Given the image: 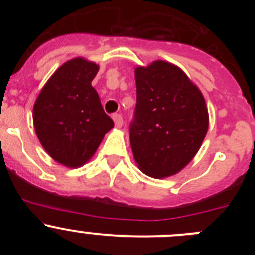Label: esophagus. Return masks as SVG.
<instances>
[{
  "instance_id": "esophagus-1",
  "label": "esophagus",
  "mask_w": 255,
  "mask_h": 255,
  "mask_svg": "<svg viewBox=\"0 0 255 255\" xmlns=\"http://www.w3.org/2000/svg\"><path fill=\"white\" fill-rule=\"evenodd\" d=\"M112 118H113V121H115V126H116V127L120 128L121 126H122V123H123L122 115H120V113H113Z\"/></svg>"
}]
</instances>
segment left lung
<instances>
[{
    "instance_id": "1",
    "label": "left lung",
    "mask_w": 255,
    "mask_h": 255,
    "mask_svg": "<svg viewBox=\"0 0 255 255\" xmlns=\"http://www.w3.org/2000/svg\"><path fill=\"white\" fill-rule=\"evenodd\" d=\"M135 84L129 125L135 161L149 176L174 175L191 161L207 133L204 96L181 69L161 60L135 69Z\"/></svg>"
}]
</instances>
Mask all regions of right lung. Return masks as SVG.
Returning <instances> with one entry per match:
<instances>
[{
  "mask_svg": "<svg viewBox=\"0 0 255 255\" xmlns=\"http://www.w3.org/2000/svg\"><path fill=\"white\" fill-rule=\"evenodd\" d=\"M99 65L76 58L61 65L40 91L33 109L38 139L54 160L70 168L86 163L113 121L91 81Z\"/></svg>",
  "mask_w": 255,
  "mask_h": 255,
  "instance_id": "right-lung-1",
  "label": "right lung"
}]
</instances>
